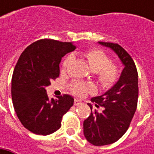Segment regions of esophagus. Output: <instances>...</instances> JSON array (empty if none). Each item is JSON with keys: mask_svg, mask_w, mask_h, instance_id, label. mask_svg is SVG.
<instances>
[{"mask_svg": "<svg viewBox=\"0 0 154 154\" xmlns=\"http://www.w3.org/2000/svg\"><path fill=\"white\" fill-rule=\"evenodd\" d=\"M81 102H80V100H78V99H74V104L75 106H77V105H80Z\"/></svg>", "mask_w": 154, "mask_h": 154, "instance_id": "obj_1", "label": "esophagus"}]
</instances>
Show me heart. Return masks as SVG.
Instances as JSON below:
<instances>
[{"label": "heart", "instance_id": "1", "mask_svg": "<svg viewBox=\"0 0 154 154\" xmlns=\"http://www.w3.org/2000/svg\"><path fill=\"white\" fill-rule=\"evenodd\" d=\"M90 68L97 75L98 81L103 89H109L115 86L120 77V70L118 66L112 63L109 57L103 51L98 49H92L85 52ZM74 56H68L62 62L63 68H67L72 63ZM71 90L77 96H84L87 92H95L92 84H86L81 82H74L71 85Z\"/></svg>", "mask_w": 154, "mask_h": 154}]
</instances>
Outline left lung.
<instances>
[{
    "label": "left lung",
    "instance_id": "left-lung-1",
    "mask_svg": "<svg viewBox=\"0 0 154 154\" xmlns=\"http://www.w3.org/2000/svg\"><path fill=\"white\" fill-rule=\"evenodd\" d=\"M108 47L120 58L124 68L119 80L103 95L91 99L93 103L103 106V111H92L88 103L91 115L83 122V133L86 139L94 146L112 144L126 133L132 121L138 101V73L131 56L117 44L98 42Z\"/></svg>",
    "mask_w": 154,
    "mask_h": 154
}]
</instances>
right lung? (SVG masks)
<instances>
[{
	"mask_svg": "<svg viewBox=\"0 0 154 154\" xmlns=\"http://www.w3.org/2000/svg\"><path fill=\"white\" fill-rule=\"evenodd\" d=\"M75 50L72 43L41 39L22 52L12 78V99L18 118L29 131L41 135L56 132L74 104L68 94L50 99L45 87L60 74L62 57Z\"/></svg>",
	"mask_w": 154,
	"mask_h": 154,
	"instance_id": "obj_1",
	"label": "right lung"
}]
</instances>
